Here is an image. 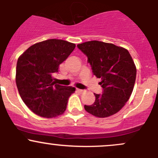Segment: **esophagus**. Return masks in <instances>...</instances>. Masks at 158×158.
Listing matches in <instances>:
<instances>
[{
	"label": "esophagus",
	"mask_w": 158,
	"mask_h": 158,
	"mask_svg": "<svg viewBox=\"0 0 158 158\" xmlns=\"http://www.w3.org/2000/svg\"><path fill=\"white\" fill-rule=\"evenodd\" d=\"M76 91H77L78 92H79V93H82V92H84V90H82V89H76Z\"/></svg>",
	"instance_id": "obj_1"
}]
</instances>
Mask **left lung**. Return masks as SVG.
I'll return each instance as SVG.
<instances>
[{
    "mask_svg": "<svg viewBox=\"0 0 158 158\" xmlns=\"http://www.w3.org/2000/svg\"><path fill=\"white\" fill-rule=\"evenodd\" d=\"M88 57L92 73L101 79V95L95 94V101L84 106L89 114L98 118L114 114L130 98L136 79V66L126 49L112 44L92 40L78 44Z\"/></svg>",
    "mask_w": 158,
    "mask_h": 158,
    "instance_id": "left-lung-1",
    "label": "left lung"
}]
</instances>
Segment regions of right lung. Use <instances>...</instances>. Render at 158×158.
<instances>
[{
	"label": "right lung",
	"mask_w": 158,
	"mask_h": 158,
	"mask_svg": "<svg viewBox=\"0 0 158 158\" xmlns=\"http://www.w3.org/2000/svg\"><path fill=\"white\" fill-rule=\"evenodd\" d=\"M76 44L50 39L36 43L20 56L16 84L23 102L37 115L47 118L61 115L76 89L56 84L52 73L74 50Z\"/></svg>",
	"instance_id": "obj_1"
}]
</instances>
